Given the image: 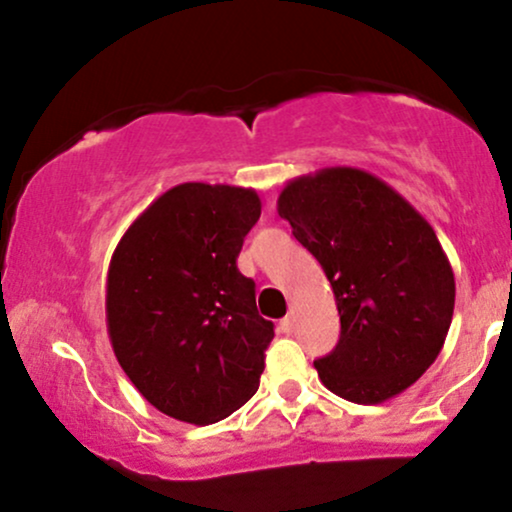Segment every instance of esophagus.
Wrapping results in <instances>:
<instances>
[{
  "mask_svg": "<svg viewBox=\"0 0 512 512\" xmlns=\"http://www.w3.org/2000/svg\"><path fill=\"white\" fill-rule=\"evenodd\" d=\"M293 327H296V317L293 315H286L284 320H281V330H284L286 334L293 332Z\"/></svg>",
  "mask_w": 512,
  "mask_h": 512,
  "instance_id": "34e87169",
  "label": "esophagus"
}]
</instances>
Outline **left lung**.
<instances>
[{"label": "left lung", "instance_id": "obj_1", "mask_svg": "<svg viewBox=\"0 0 512 512\" xmlns=\"http://www.w3.org/2000/svg\"><path fill=\"white\" fill-rule=\"evenodd\" d=\"M276 211L325 269L342 334L315 368L356 404H380L436 361L455 310V274L436 231L387 182L322 168L281 190Z\"/></svg>", "mask_w": 512, "mask_h": 512}]
</instances>
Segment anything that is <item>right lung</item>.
I'll return each instance as SVG.
<instances>
[{
  "label": "right lung",
  "instance_id": "right-lung-1",
  "mask_svg": "<svg viewBox=\"0 0 512 512\" xmlns=\"http://www.w3.org/2000/svg\"><path fill=\"white\" fill-rule=\"evenodd\" d=\"M260 211L248 187L182 182L113 252L110 344L146 402L173 419L216 424L260 387L274 325L257 313L255 281L236 264Z\"/></svg>",
  "mask_w": 512,
  "mask_h": 512
}]
</instances>
